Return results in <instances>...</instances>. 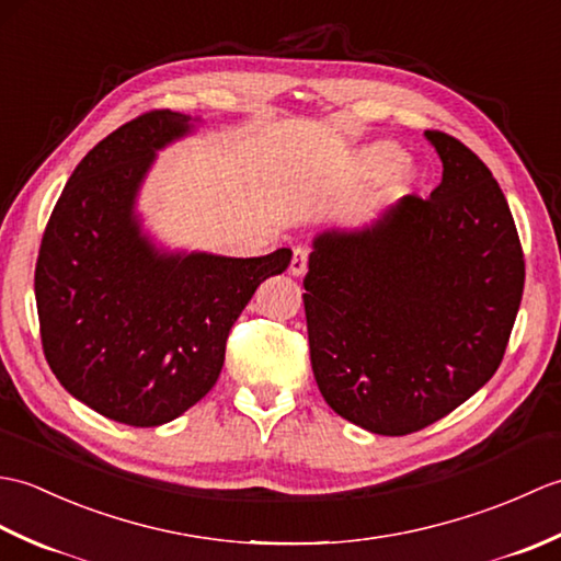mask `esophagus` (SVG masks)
Here are the masks:
<instances>
[{
	"mask_svg": "<svg viewBox=\"0 0 561 561\" xmlns=\"http://www.w3.org/2000/svg\"><path fill=\"white\" fill-rule=\"evenodd\" d=\"M306 265H308V250H306V248H294L291 265H289V274H291V277H304Z\"/></svg>",
	"mask_w": 561,
	"mask_h": 561,
	"instance_id": "esophagus-1",
	"label": "esophagus"
}]
</instances>
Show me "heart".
<instances>
[{"mask_svg":"<svg viewBox=\"0 0 561 561\" xmlns=\"http://www.w3.org/2000/svg\"><path fill=\"white\" fill-rule=\"evenodd\" d=\"M352 173L366 183L390 178V193L402 195L416 183V171L408 161V153L396 141L376 139L359 147L352 157Z\"/></svg>","mask_w":561,"mask_h":561,"instance_id":"b5f03b06","label":"heart"}]
</instances>
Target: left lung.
Instances as JSON below:
<instances>
[{
	"mask_svg": "<svg viewBox=\"0 0 561 561\" xmlns=\"http://www.w3.org/2000/svg\"><path fill=\"white\" fill-rule=\"evenodd\" d=\"M424 137L444 165L432 197L316 233L304 279L316 383L380 436L438 422L496 374L526 279L492 171L458 139Z\"/></svg>",
	"mask_w": 561,
	"mask_h": 561,
	"instance_id": "1",
	"label": "left lung"
}]
</instances>
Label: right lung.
<instances>
[{"instance_id":"right-lung-1","label":"right lung","mask_w":561,"mask_h":561,"mask_svg":"<svg viewBox=\"0 0 561 561\" xmlns=\"http://www.w3.org/2000/svg\"><path fill=\"white\" fill-rule=\"evenodd\" d=\"M202 117L153 111L99 141L69 175L35 265L45 359L71 398L113 422L159 426L217 383L226 337L291 250L226 257L169 248L139 211L159 151Z\"/></svg>"}]
</instances>
